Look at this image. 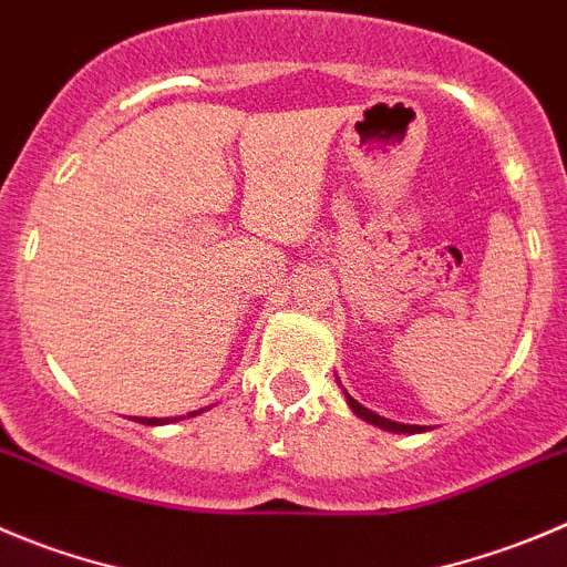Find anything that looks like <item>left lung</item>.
<instances>
[{
	"label": "left lung",
	"instance_id": "obj_1",
	"mask_svg": "<svg viewBox=\"0 0 567 567\" xmlns=\"http://www.w3.org/2000/svg\"><path fill=\"white\" fill-rule=\"evenodd\" d=\"M343 394H347V389H343ZM347 403H349V409H352L358 416H361V420L372 422V425L383 427V431H391V433H420V431H425V427H422V425H403V422L385 420V416H380V414H374V411L363 409V405L358 403L355 396H349V394H347Z\"/></svg>",
	"mask_w": 567,
	"mask_h": 567
}]
</instances>
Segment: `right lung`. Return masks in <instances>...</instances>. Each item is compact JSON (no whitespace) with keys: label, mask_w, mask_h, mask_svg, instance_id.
<instances>
[{"label":"right lung","mask_w":567,"mask_h":567,"mask_svg":"<svg viewBox=\"0 0 567 567\" xmlns=\"http://www.w3.org/2000/svg\"><path fill=\"white\" fill-rule=\"evenodd\" d=\"M189 416H195V411ZM136 422H142V425H164V422H178V416H173V420H156V416H151V420H147V416H134Z\"/></svg>","instance_id":"1"}]
</instances>
